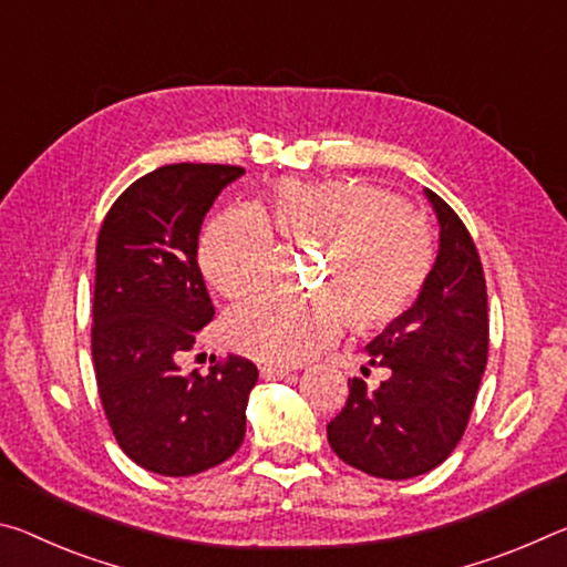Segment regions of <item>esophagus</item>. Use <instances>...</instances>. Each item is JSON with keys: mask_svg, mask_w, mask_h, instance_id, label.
Segmentation results:
<instances>
[{"mask_svg": "<svg viewBox=\"0 0 567 567\" xmlns=\"http://www.w3.org/2000/svg\"><path fill=\"white\" fill-rule=\"evenodd\" d=\"M261 377L266 379V382H274V379L289 377V369H286V367H276V364H264V367H261Z\"/></svg>", "mask_w": 567, "mask_h": 567, "instance_id": "34e87169", "label": "esophagus"}]
</instances>
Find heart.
I'll return each mask as SVG.
<instances>
[{
    "instance_id": "heart-1",
    "label": "heart",
    "mask_w": 567,
    "mask_h": 567,
    "mask_svg": "<svg viewBox=\"0 0 567 567\" xmlns=\"http://www.w3.org/2000/svg\"><path fill=\"white\" fill-rule=\"evenodd\" d=\"M271 236L327 250L311 303L264 299L223 321L236 351L271 364H301L337 339L344 323L369 329L396 319L426 281L430 238L389 193L359 181L284 178L248 213L213 218L200 238V268L226 299L258 293L271 268Z\"/></svg>"
}]
</instances>
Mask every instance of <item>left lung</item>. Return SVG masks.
<instances>
[{
	"label": "left lung",
	"mask_w": 567,
	"mask_h": 567,
	"mask_svg": "<svg viewBox=\"0 0 567 567\" xmlns=\"http://www.w3.org/2000/svg\"><path fill=\"white\" fill-rule=\"evenodd\" d=\"M424 196L440 248L414 303L367 344L386 369L377 389L349 379V399L327 424L347 465L382 480H410L450 457L465 434L487 364V286L465 223L437 193Z\"/></svg>",
	"instance_id": "obj_1"
}]
</instances>
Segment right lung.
<instances>
[{
  "instance_id": "obj_1",
  "label": "right lung",
  "mask_w": 567,
  "mask_h": 567,
  "mask_svg": "<svg viewBox=\"0 0 567 567\" xmlns=\"http://www.w3.org/2000/svg\"><path fill=\"white\" fill-rule=\"evenodd\" d=\"M244 173L163 165L130 185L102 220L92 301L97 389L117 444L155 475H198L246 437L258 369L240 357L208 374L178 367L216 313L196 261L203 218Z\"/></svg>"
}]
</instances>
